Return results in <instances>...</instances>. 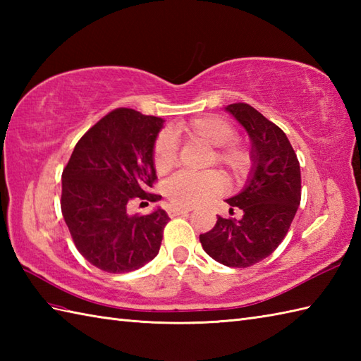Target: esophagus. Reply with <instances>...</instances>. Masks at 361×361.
Wrapping results in <instances>:
<instances>
[{
    "mask_svg": "<svg viewBox=\"0 0 361 361\" xmlns=\"http://www.w3.org/2000/svg\"><path fill=\"white\" fill-rule=\"evenodd\" d=\"M167 214L171 217H175V216H186V214H189V209H183V208H169L167 209Z\"/></svg>",
    "mask_w": 361,
    "mask_h": 361,
    "instance_id": "esophagus-1",
    "label": "esophagus"
}]
</instances>
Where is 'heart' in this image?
<instances>
[{
	"mask_svg": "<svg viewBox=\"0 0 361 361\" xmlns=\"http://www.w3.org/2000/svg\"><path fill=\"white\" fill-rule=\"evenodd\" d=\"M172 135L212 147L206 166H221L231 181L239 183L247 178L251 172V152L245 145L233 141L235 137V128L224 118L202 116L180 122L172 130ZM172 135L161 132L153 142L152 159L158 173L171 171L176 163V145ZM221 189H224V180L217 172L200 175L176 173L166 183V195L171 203L178 208L200 206L217 197Z\"/></svg>",
	"mask_w": 361,
	"mask_h": 361,
	"instance_id": "heart-1",
	"label": "heart"
}]
</instances>
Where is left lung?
Returning a JSON list of instances; mask_svg holds the SVG:
<instances>
[{"instance_id": "8db88e82", "label": "left lung", "mask_w": 361, "mask_h": 361, "mask_svg": "<svg viewBox=\"0 0 361 361\" xmlns=\"http://www.w3.org/2000/svg\"><path fill=\"white\" fill-rule=\"evenodd\" d=\"M247 130L251 140L252 167L247 186L228 198L242 217H217L211 231L200 234L203 250L233 268H247L268 257L287 235L301 203V169L296 153L282 130L251 105L226 106Z\"/></svg>"}]
</instances>
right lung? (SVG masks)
<instances>
[{
    "label": "right lung",
    "mask_w": 361,
    "mask_h": 361,
    "mask_svg": "<svg viewBox=\"0 0 361 361\" xmlns=\"http://www.w3.org/2000/svg\"><path fill=\"white\" fill-rule=\"evenodd\" d=\"M163 119L116 109L75 144L62 173V214L75 248L106 273H128L155 257L171 220L164 209L128 214L132 202H157L152 149ZM141 203V204H142Z\"/></svg>",
    "instance_id": "obj_1"
}]
</instances>
